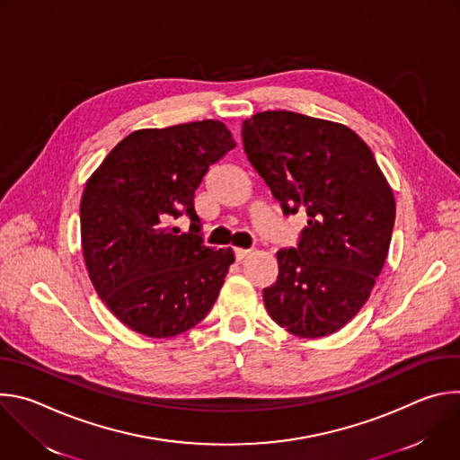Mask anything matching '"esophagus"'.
<instances>
[{"mask_svg": "<svg viewBox=\"0 0 460 460\" xmlns=\"http://www.w3.org/2000/svg\"><path fill=\"white\" fill-rule=\"evenodd\" d=\"M249 249H240V247H236L234 249V258H236V261H242L245 256H249Z\"/></svg>", "mask_w": 460, "mask_h": 460, "instance_id": "obj_1", "label": "esophagus"}]
</instances>
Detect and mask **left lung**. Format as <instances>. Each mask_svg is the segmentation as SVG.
Segmentation results:
<instances>
[{
  "label": "left lung",
  "mask_w": 460,
  "mask_h": 460,
  "mask_svg": "<svg viewBox=\"0 0 460 460\" xmlns=\"http://www.w3.org/2000/svg\"><path fill=\"white\" fill-rule=\"evenodd\" d=\"M242 140L282 213L307 215L296 247L277 252L266 309L296 337L332 335L362 309L384 268L395 224L391 187L342 123L264 111L243 119Z\"/></svg>",
  "instance_id": "obj_1"
}]
</instances>
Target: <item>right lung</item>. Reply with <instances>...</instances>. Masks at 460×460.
Wrapping results in <instances>:
<instances>
[{"instance_id": "add662e5", "label": "right lung", "mask_w": 460, "mask_h": 460, "mask_svg": "<svg viewBox=\"0 0 460 460\" xmlns=\"http://www.w3.org/2000/svg\"><path fill=\"white\" fill-rule=\"evenodd\" d=\"M234 147L218 119L142 128L89 178L80 204L85 266L100 298L133 332L180 335L218 298L234 254L204 243L194 192ZM183 214L189 234L172 226Z\"/></svg>"}]
</instances>
